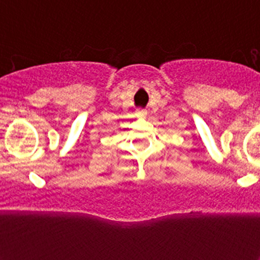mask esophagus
I'll list each match as a JSON object with an SVG mask.
<instances>
[{
  "instance_id": "esophagus-1",
  "label": "esophagus",
  "mask_w": 260,
  "mask_h": 260,
  "mask_svg": "<svg viewBox=\"0 0 260 260\" xmlns=\"http://www.w3.org/2000/svg\"><path fill=\"white\" fill-rule=\"evenodd\" d=\"M146 114H148V112H146L145 109H138V110H136V116H139V117L145 116Z\"/></svg>"
}]
</instances>
